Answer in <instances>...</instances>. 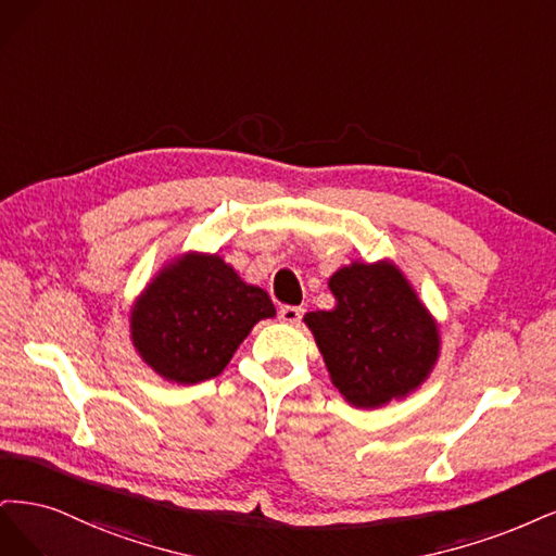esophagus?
Returning a JSON list of instances; mask_svg holds the SVG:
<instances>
[{
	"label": "esophagus",
	"instance_id": "34e87169",
	"mask_svg": "<svg viewBox=\"0 0 556 556\" xmlns=\"http://www.w3.org/2000/svg\"><path fill=\"white\" fill-rule=\"evenodd\" d=\"M302 314H304L302 307H281V309H279L281 324H291V326H293V324H300Z\"/></svg>",
	"mask_w": 556,
	"mask_h": 556
}]
</instances>
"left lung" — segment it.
<instances>
[{"label": "left lung", "instance_id": "obj_1", "mask_svg": "<svg viewBox=\"0 0 556 556\" xmlns=\"http://www.w3.org/2000/svg\"><path fill=\"white\" fill-rule=\"evenodd\" d=\"M328 286L337 304L309 312L304 324L342 397L357 408H379L416 392L439 361L441 334L400 267L353 261Z\"/></svg>", "mask_w": 556, "mask_h": 556}]
</instances>
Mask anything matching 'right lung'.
<instances>
[{
	"mask_svg": "<svg viewBox=\"0 0 556 556\" xmlns=\"http://www.w3.org/2000/svg\"><path fill=\"white\" fill-rule=\"evenodd\" d=\"M275 304L219 254L187 252L166 263L129 314L140 361L161 379L193 386L219 376L232 353Z\"/></svg>",
	"mask_w": 556,
	"mask_h": 556,
	"instance_id": "add662e5",
	"label": "right lung"
}]
</instances>
